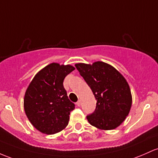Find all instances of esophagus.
Returning <instances> with one entry per match:
<instances>
[{"instance_id":"1","label":"esophagus","mask_w":158,"mask_h":158,"mask_svg":"<svg viewBox=\"0 0 158 158\" xmlns=\"http://www.w3.org/2000/svg\"><path fill=\"white\" fill-rule=\"evenodd\" d=\"M81 103H82V102H81V100H78L77 103H76V105H77L78 106H80Z\"/></svg>"}]
</instances>
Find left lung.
<instances>
[{"instance_id": "1", "label": "left lung", "mask_w": 158, "mask_h": 158, "mask_svg": "<svg viewBox=\"0 0 158 158\" xmlns=\"http://www.w3.org/2000/svg\"><path fill=\"white\" fill-rule=\"evenodd\" d=\"M97 100L96 110L87 116L90 124L103 131L114 130L125 120L132 105L131 88L122 74L103 61L75 64Z\"/></svg>"}]
</instances>
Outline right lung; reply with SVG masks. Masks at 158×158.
Segmentation results:
<instances>
[{"mask_svg":"<svg viewBox=\"0 0 158 158\" xmlns=\"http://www.w3.org/2000/svg\"><path fill=\"white\" fill-rule=\"evenodd\" d=\"M75 70L73 66L52 63L34 76L24 98V110L33 126L45 134H55L68 124L75 109L67 95L63 82Z\"/></svg>","mask_w":158,"mask_h":158,"instance_id":"right-lung-1","label":"right lung"}]
</instances>
